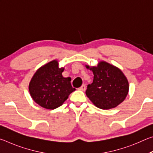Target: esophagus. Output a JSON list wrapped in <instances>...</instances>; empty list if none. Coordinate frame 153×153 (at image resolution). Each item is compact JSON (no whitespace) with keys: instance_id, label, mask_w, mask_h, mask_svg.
<instances>
[{"instance_id":"obj_1","label":"esophagus","mask_w":153,"mask_h":153,"mask_svg":"<svg viewBox=\"0 0 153 153\" xmlns=\"http://www.w3.org/2000/svg\"><path fill=\"white\" fill-rule=\"evenodd\" d=\"M79 90H82V91H85V90H86V86H85V85H82L81 87L79 88Z\"/></svg>"}]
</instances>
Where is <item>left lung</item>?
I'll return each instance as SVG.
<instances>
[{
  "label": "left lung",
  "mask_w": 153,
  "mask_h": 153,
  "mask_svg": "<svg viewBox=\"0 0 153 153\" xmlns=\"http://www.w3.org/2000/svg\"><path fill=\"white\" fill-rule=\"evenodd\" d=\"M86 67L94 74V79L88 85L86 94L96 107L110 109L126 99L129 82L120 69L104 61L98 62L97 66Z\"/></svg>",
  "instance_id": "1"
}]
</instances>
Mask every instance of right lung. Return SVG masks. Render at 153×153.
Listing matches in <instances>:
<instances>
[{
  "label": "right lung",
  "mask_w": 153,
  "mask_h": 153,
  "mask_svg": "<svg viewBox=\"0 0 153 153\" xmlns=\"http://www.w3.org/2000/svg\"><path fill=\"white\" fill-rule=\"evenodd\" d=\"M64 67H59L57 60L40 67L29 84L31 97L38 105L46 109L60 107L76 89L72 88L71 77H64Z\"/></svg>",
  "instance_id": "right-lung-1"
}]
</instances>
